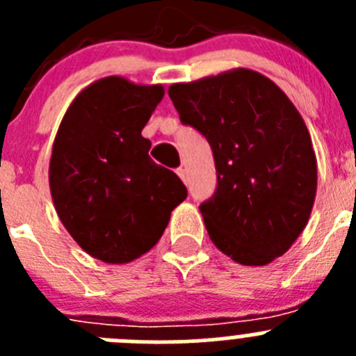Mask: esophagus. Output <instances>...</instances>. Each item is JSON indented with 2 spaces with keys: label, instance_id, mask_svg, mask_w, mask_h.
I'll list each match as a JSON object with an SVG mask.
<instances>
[{
  "label": "esophagus",
  "instance_id": "34e87169",
  "mask_svg": "<svg viewBox=\"0 0 356 356\" xmlns=\"http://www.w3.org/2000/svg\"><path fill=\"white\" fill-rule=\"evenodd\" d=\"M176 175L180 176V178H181V181H184V184H187V180H188V176H187V169H185V168H178V169H176Z\"/></svg>",
  "mask_w": 356,
  "mask_h": 356
}]
</instances>
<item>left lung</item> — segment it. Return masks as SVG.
I'll use <instances>...</instances> for the list:
<instances>
[{
	"instance_id": "left-lung-1",
	"label": "left lung",
	"mask_w": 356,
	"mask_h": 356,
	"mask_svg": "<svg viewBox=\"0 0 356 356\" xmlns=\"http://www.w3.org/2000/svg\"><path fill=\"white\" fill-rule=\"evenodd\" d=\"M168 92L181 122L213 151L217 188L200 207L210 241L242 266H267L287 253L317 191L312 139L287 94L246 67L172 83Z\"/></svg>"
}]
</instances>
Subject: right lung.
<instances>
[{"label":"right lung","mask_w":356,"mask_h":356,"mask_svg":"<svg viewBox=\"0 0 356 356\" xmlns=\"http://www.w3.org/2000/svg\"><path fill=\"white\" fill-rule=\"evenodd\" d=\"M163 87L106 76L81 89L53 140L49 191L78 246L105 264H128L155 246L187 188L149 159L140 131Z\"/></svg>","instance_id":"obj_1"}]
</instances>
